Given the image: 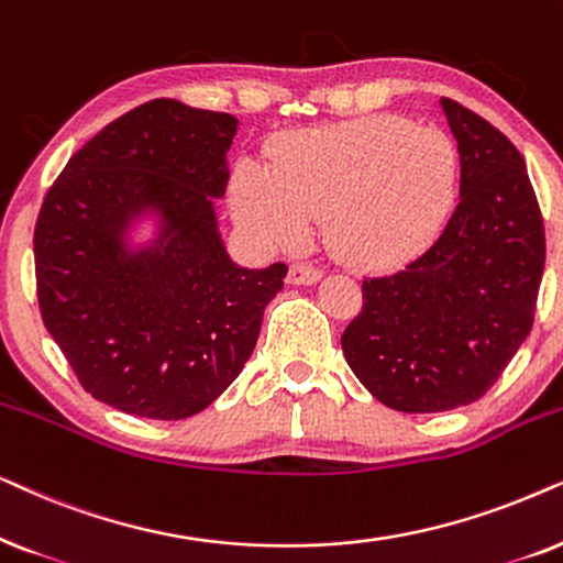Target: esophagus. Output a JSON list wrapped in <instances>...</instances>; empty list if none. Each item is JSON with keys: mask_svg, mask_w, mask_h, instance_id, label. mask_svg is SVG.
Instances as JSON below:
<instances>
[{"mask_svg": "<svg viewBox=\"0 0 563 563\" xmlns=\"http://www.w3.org/2000/svg\"><path fill=\"white\" fill-rule=\"evenodd\" d=\"M321 277V269L309 265V262H296L288 269V283L290 286H313Z\"/></svg>", "mask_w": 563, "mask_h": 563, "instance_id": "obj_1", "label": "esophagus"}]
</instances>
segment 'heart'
<instances>
[{
	"mask_svg": "<svg viewBox=\"0 0 563 563\" xmlns=\"http://www.w3.org/2000/svg\"><path fill=\"white\" fill-rule=\"evenodd\" d=\"M461 192L451 133L401 115H373L290 136L273 172L239 164L231 211L262 250H288L324 221L329 250L352 267L386 269L422 254Z\"/></svg>",
	"mask_w": 563,
	"mask_h": 563,
	"instance_id": "obj_1",
	"label": "heart"
}]
</instances>
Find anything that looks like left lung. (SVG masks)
<instances>
[{"label":"left lung","mask_w":563,"mask_h":563,"mask_svg":"<svg viewBox=\"0 0 563 563\" xmlns=\"http://www.w3.org/2000/svg\"><path fill=\"white\" fill-rule=\"evenodd\" d=\"M461 152V200L440 236L399 273L363 280L342 334L380 404L432 415L482 399L533 327L545 265L526 159L489 120L440 97Z\"/></svg>","instance_id":"left-lung-1"}]
</instances>
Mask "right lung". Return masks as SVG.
Masks as SVG:
<instances>
[{"label":"right lung","mask_w":563,"mask_h":563,"mask_svg":"<svg viewBox=\"0 0 563 563\" xmlns=\"http://www.w3.org/2000/svg\"><path fill=\"white\" fill-rule=\"evenodd\" d=\"M239 120L179 100L125 112L71 156L37 213V303L85 391L125 415L185 419L257 344L288 267H239L213 198ZM154 218L146 245L130 231Z\"/></svg>","instance_id":"1"}]
</instances>
